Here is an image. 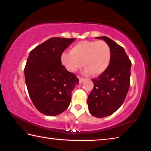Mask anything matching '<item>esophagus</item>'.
I'll return each instance as SVG.
<instances>
[{"instance_id": "34e87169", "label": "esophagus", "mask_w": 151, "mask_h": 151, "mask_svg": "<svg viewBox=\"0 0 151 151\" xmlns=\"http://www.w3.org/2000/svg\"><path fill=\"white\" fill-rule=\"evenodd\" d=\"M85 80V78H83V77H79V83L81 84V83H82L83 82V81Z\"/></svg>"}]
</instances>
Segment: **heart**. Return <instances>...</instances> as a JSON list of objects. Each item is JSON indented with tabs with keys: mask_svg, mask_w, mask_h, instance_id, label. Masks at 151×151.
Instances as JSON below:
<instances>
[{
	"mask_svg": "<svg viewBox=\"0 0 151 151\" xmlns=\"http://www.w3.org/2000/svg\"><path fill=\"white\" fill-rule=\"evenodd\" d=\"M111 52L109 44L105 41H82L72 47L70 52L61 54L62 64L69 72L74 73L83 65V73L93 76L101 75L109 66Z\"/></svg>",
	"mask_w": 151,
	"mask_h": 151,
	"instance_id": "obj_1",
	"label": "heart"
}]
</instances>
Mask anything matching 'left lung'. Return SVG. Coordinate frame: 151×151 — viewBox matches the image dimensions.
Returning <instances> with one entry per match:
<instances>
[{"label":"left lung","instance_id":"1","mask_svg":"<svg viewBox=\"0 0 151 151\" xmlns=\"http://www.w3.org/2000/svg\"><path fill=\"white\" fill-rule=\"evenodd\" d=\"M109 44L111 58L107 70L92 79L94 87L88 96L90 114L104 118L114 114L122 105L130 88L131 61L122 47L108 37H97Z\"/></svg>","mask_w":151,"mask_h":151}]
</instances>
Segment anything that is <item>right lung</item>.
Masks as SVG:
<instances>
[{
    "label": "right lung",
    "mask_w": 151,
    "mask_h": 151,
    "mask_svg": "<svg viewBox=\"0 0 151 151\" xmlns=\"http://www.w3.org/2000/svg\"><path fill=\"white\" fill-rule=\"evenodd\" d=\"M75 38L52 37L30 52L24 69L29 97L36 109L46 116H55L68 108L71 93L78 78L67 71L61 54Z\"/></svg>",
    "instance_id": "add662e5"
}]
</instances>
